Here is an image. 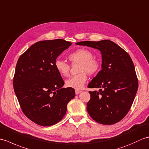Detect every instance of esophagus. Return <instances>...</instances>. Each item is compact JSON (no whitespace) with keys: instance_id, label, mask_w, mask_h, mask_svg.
<instances>
[{"instance_id":"1","label":"esophagus","mask_w":149,"mask_h":149,"mask_svg":"<svg viewBox=\"0 0 149 149\" xmlns=\"http://www.w3.org/2000/svg\"><path fill=\"white\" fill-rule=\"evenodd\" d=\"M75 94H76V95H78L79 93H81V91L79 90H75Z\"/></svg>"}]
</instances>
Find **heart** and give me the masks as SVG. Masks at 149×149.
Returning <instances> with one entry per match:
<instances>
[{
	"label": "heart",
	"mask_w": 149,
	"mask_h": 149,
	"mask_svg": "<svg viewBox=\"0 0 149 149\" xmlns=\"http://www.w3.org/2000/svg\"><path fill=\"white\" fill-rule=\"evenodd\" d=\"M93 57V53L90 50L84 48L78 49L70 54L68 59L72 65L78 64L77 70L79 74L66 80V86L75 90H80L88 79L87 73L89 75H93L99 71L100 63ZM54 67L58 74L63 77L68 76L70 70V66L67 63L59 59H56Z\"/></svg>",
	"instance_id": "obj_1"
}]
</instances>
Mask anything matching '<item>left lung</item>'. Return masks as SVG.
Masks as SVG:
<instances>
[{"label":"left lung","instance_id":"8db88e82","mask_svg":"<svg viewBox=\"0 0 149 149\" xmlns=\"http://www.w3.org/2000/svg\"><path fill=\"white\" fill-rule=\"evenodd\" d=\"M99 50L102 70L88 87L100 88L89 91L88 113L97 122L111 125L120 121L129 112L138 88L134 65L127 52L109 40L83 41L76 43Z\"/></svg>","mask_w":149,"mask_h":149}]
</instances>
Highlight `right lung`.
Returning a JSON list of instances; mask_svg holds the SVG:
<instances>
[{
  "label": "right lung",
  "mask_w": 149,
  "mask_h": 149,
  "mask_svg": "<svg viewBox=\"0 0 149 149\" xmlns=\"http://www.w3.org/2000/svg\"><path fill=\"white\" fill-rule=\"evenodd\" d=\"M72 45L65 40H44L31 45L20 56L13 77V88L22 112L38 125L59 122L75 97V90L63 88L64 81L54 61Z\"/></svg>",
  "instance_id": "add662e5"
}]
</instances>
